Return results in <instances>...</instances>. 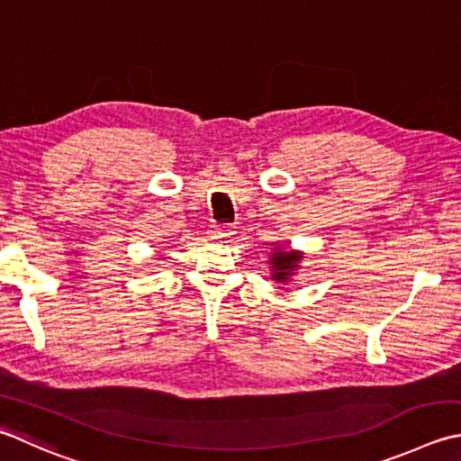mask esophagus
I'll list each match as a JSON object with an SVG mask.
<instances>
[{
  "label": "esophagus",
  "mask_w": 461,
  "mask_h": 461,
  "mask_svg": "<svg viewBox=\"0 0 461 461\" xmlns=\"http://www.w3.org/2000/svg\"><path fill=\"white\" fill-rule=\"evenodd\" d=\"M233 233L231 228H221V225H213L210 230V238L212 240H223V238H230Z\"/></svg>",
  "instance_id": "esophagus-1"
}]
</instances>
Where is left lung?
Wrapping results in <instances>:
<instances>
[{
  "mask_svg": "<svg viewBox=\"0 0 461 461\" xmlns=\"http://www.w3.org/2000/svg\"><path fill=\"white\" fill-rule=\"evenodd\" d=\"M302 259H303V251L276 246L267 259L269 274H272L269 277H272L277 284L292 282V277L295 276L297 269H300Z\"/></svg>",
  "mask_w": 461,
  "mask_h": 461,
  "instance_id": "left-lung-1",
  "label": "left lung"
}]
</instances>
